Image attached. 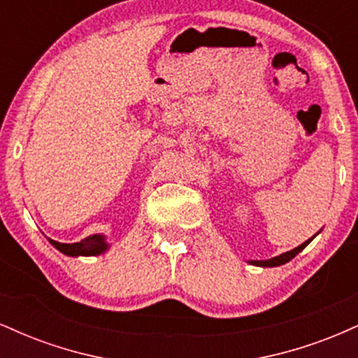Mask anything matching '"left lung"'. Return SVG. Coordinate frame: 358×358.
<instances>
[{
    "label": "left lung",
    "instance_id": "1",
    "mask_svg": "<svg viewBox=\"0 0 358 358\" xmlns=\"http://www.w3.org/2000/svg\"><path fill=\"white\" fill-rule=\"evenodd\" d=\"M318 234H320V231L316 232L315 236L311 237V239H308V241L303 242L301 245H298V248H294V249L287 250V252H282V254H279V256H276V257L264 259V261H248V262H249V264H252V266H259V268H276V266H282V264H286V262H289L291 259H293L294 256H298V254L301 252V250L305 249L306 245L310 244V242L313 241L316 236H318Z\"/></svg>",
    "mask_w": 358,
    "mask_h": 358
}]
</instances>
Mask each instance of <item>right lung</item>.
<instances>
[{
	"label": "right lung",
	"mask_w": 358,
	"mask_h": 358,
	"mask_svg": "<svg viewBox=\"0 0 358 358\" xmlns=\"http://www.w3.org/2000/svg\"><path fill=\"white\" fill-rule=\"evenodd\" d=\"M48 242L60 250L62 254L71 257H79V256H101V254L108 252L110 244L108 242V237L104 234H92V236L85 237L80 242H73V244H62V242L48 239Z\"/></svg>",
	"instance_id": "add662e5"
}]
</instances>
